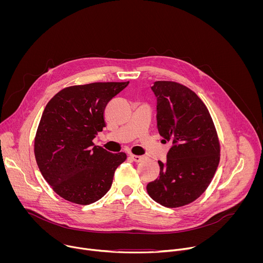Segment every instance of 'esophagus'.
Instances as JSON below:
<instances>
[{
    "label": "esophagus",
    "instance_id": "1",
    "mask_svg": "<svg viewBox=\"0 0 263 263\" xmlns=\"http://www.w3.org/2000/svg\"><path fill=\"white\" fill-rule=\"evenodd\" d=\"M131 158L135 161V162H140L143 160V156H138V155H131Z\"/></svg>",
    "mask_w": 263,
    "mask_h": 263
}]
</instances>
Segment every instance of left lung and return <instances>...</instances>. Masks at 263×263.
<instances>
[{"label": "left lung", "mask_w": 263, "mask_h": 263, "mask_svg": "<svg viewBox=\"0 0 263 263\" xmlns=\"http://www.w3.org/2000/svg\"><path fill=\"white\" fill-rule=\"evenodd\" d=\"M151 89L157 99L158 131L172 146L146 191L162 206H184L206 191L216 172L217 134L207 107L193 90L170 81L154 82Z\"/></svg>", "instance_id": "left-lung-1"}]
</instances>
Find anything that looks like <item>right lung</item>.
Instances as JSON below:
<instances>
[{"mask_svg": "<svg viewBox=\"0 0 263 263\" xmlns=\"http://www.w3.org/2000/svg\"><path fill=\"white\" fill-rule=\"evenodd\" d=\"M128 84L70 86L47 104L36 132L34 153L43 177L64 200L89 205L110 190L116 170L127 156L110 153L92 140L106 127V105Z\"/></svg>", "mask_w": 263, "mask_h": 263, "instance_id": "1", "label": "right lung"}]
</instances>
